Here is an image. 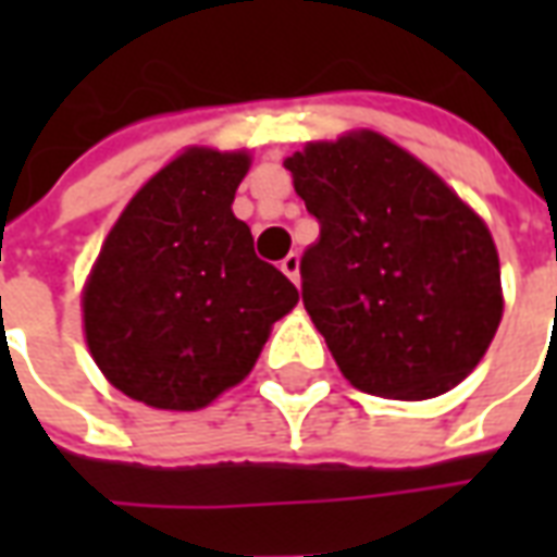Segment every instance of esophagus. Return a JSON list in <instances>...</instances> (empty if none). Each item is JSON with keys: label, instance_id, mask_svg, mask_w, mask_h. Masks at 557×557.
<instances>
[{"label": "esophagus", "instance_id": "obj_1", "mask_svg": "<svg viewBox=\"0 0 557 557\" xmlns=\"http://www.w3.org/2000/svg\"><path fill=\"white\" fill-rule=\"evenodd\" d=\"M280 271H283V274L298 286V280H301V259H298V253L286 256V259L280 262Z\"/></svg>", "mask_w": 557, "mask_h": 557}]
</instances>
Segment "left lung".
Masks as SVG:
<instances>
[{
    "mask_svg": "<svg viewBox=\"0 0 557 557\" xmlns=\"http://www.w3.org/2000/svg\"><path fill=\"white\" fill-rule=\"evenodd\" d=\"M319 220L301 298L351 385L430 399L466 379L502 322L486 223L409 151L373 131L286 158Z\"/></svg>",
    "mask_w": 557,
    "mask_h": 557,
    "instance_id": "1",
    "label": "left lung"
}]
</instances>
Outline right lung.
<instances>
[{
	"mask_svg": "<svg viewBox=\"0 0 557 557\" xmlns=\"http://www.w3.org/2000/svg\"><path fill=\"white\" fill-rule=\"evenodd\" d=\"M244 151L190 148L139 190L83 292L86 343L122 394L194 411L253 370L298 289L232 214Z\"/></svg>",
	"mask_w": 557,
	"mask_h": 557,
	"instance_id": "add662e5",
	"label": "right lung"
}]
</instances>
